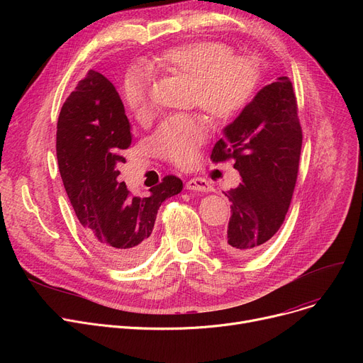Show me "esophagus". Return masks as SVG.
Segmentation results:
<instances>
[{
	"instance_id": "34e87169",
	"label": "esophagus",
	"mask_w": 363,
	"mask_h": 363,
	"mask_svg": "<svg viewBox=\"0 0 363 363\" xmlns=\"http://www.w3.org/2000/svg\"><path fill=\"white\" fill-rule=\"evenodd\" d=\"M185 188H186V189H193V191H211L212 185L208 184L207 179L197 177V178L188 179V181L185 182Z\"/></svg>"
}]
</instances>
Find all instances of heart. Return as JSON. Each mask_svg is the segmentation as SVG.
Returning a JSON list of instances; mask_svg holds the SVG:
<instances>
[{
    "instance_id": "obj_1",
    "label": "heart",
    "mask_w": 363,
    "mask_h": 363,
    "mask_svg": "<svg viewBox=\"0 0 363 363\" xmlns=\"http://www.w3.org/2000/svg\"><path fill=\"white\" fill-rule=\"evenodd\" d=\"M152 67L167 74L191 79L189 100L212 122L235 119L250 104L260 81L259 63L250 57H237L223 43L196 41L170 47L151 60ZM148 73L141 66L130 67L122 82L128 108L141 118L148 108ZM206 138V125L194 113L167 118L152 135V145L178 166L191 164Z\"/></svg>"
}]
</instances>
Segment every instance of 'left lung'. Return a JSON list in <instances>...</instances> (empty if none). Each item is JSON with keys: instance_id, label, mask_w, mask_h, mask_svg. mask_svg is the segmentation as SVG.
<instances>
[{"instance_id": "8db88e82", "label": "left lung", "mask_w": 363, "mask_h": 363, "mask_svg": "<svg viewBox=\"0 0 363 363\" xmlns=\"http://www.w3.org/2000/svg\"><path fill=\"white\" fill-rule=\"evenodd\" d=\"M222 132L211 159H233L241 182L225 194L233 215L219 244L244 259L268 245L293 197L303 135L291 81L281 76L263 86Z\"/></svg>"}]
</instances>
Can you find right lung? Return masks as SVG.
<instances>
[{
  "instance_id": "1",
  "label": "right lung",
  "mask_w": 363,
  "mask_h": 363,
  "mask_svg": "<svg viewBox=\"0 0 363 363\" xmlns=\"http://www.w3.org/2000/svg\"><path fill=\"white\" fill-rule=\"evenodd\" d=\"M130 144V125L116 88L89 70L60 110L57 162L88 240L114 266L145 257L159 207L182 191V181L167 175L145 197L130 196L118 170Z\"/></svg>"
}]
</instances>
